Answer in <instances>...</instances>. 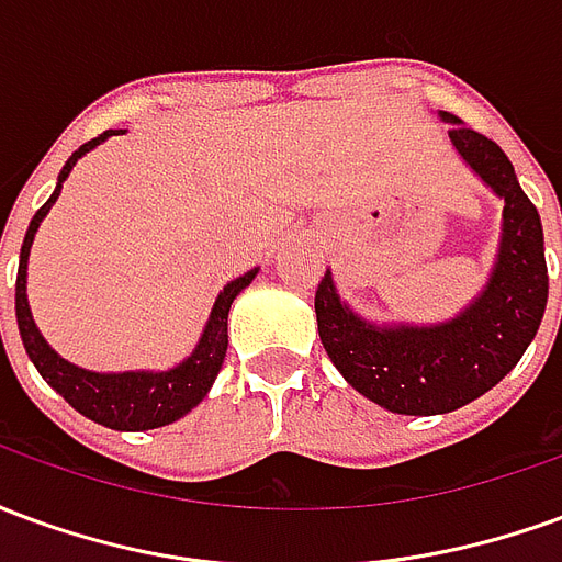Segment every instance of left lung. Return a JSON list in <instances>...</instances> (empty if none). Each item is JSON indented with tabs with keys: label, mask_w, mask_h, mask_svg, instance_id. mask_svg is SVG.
I'll list each match as a JSON object with an SVG mask.
<instances>
[{
	"label": "left lung",
	"mask_w": 562,
	"mask_h": 562,
	"mask_svg": "<svg viewBox=\"0 0 562 562\" xmlns=\"http://www.w3.org/2000/svg\"><path fill=\"white\" fill-rule=\"evenodd\" d=\"M442 120L460 156L506 198L499 261L482 297L436 328L379 330L340 304L328 273L316 289L318 337L334 367L355 391L397 415L451 413L494 389L527 352L548 304L542 220L512 161L458 116Z\"/></svg>",
	"instance_id": "obj_1"
}]
</instances>
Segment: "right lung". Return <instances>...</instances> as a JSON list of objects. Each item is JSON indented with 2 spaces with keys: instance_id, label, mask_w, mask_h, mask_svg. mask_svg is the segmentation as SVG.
<instances>
[{
  "instance_id": "right-lung-1",
  "label": "right lung",
  "mask_w": 562,
  "mask_h": 562,
  "mask_svg": "<svg viewBox=\"0 0 562 562\" xmlns=\"http://www.w3.org/2000/svg\"><path fill=\"white\" fill-rule=\"evenodd\" d=\"M116 132H123V128H108L99 138L87 140L83 147L75 149L71 159L66 161V168L59 171V183H56L54 195L47 198L38 207V213L32 216L23 246H20L14 310H18L20 340L26 346L32 364L38 367V373L50 389L66 397L68 406H75L80 415H87V418H92L95 424H104L111 430H153V427L183 418L192 406L204 401V394L213 385V379H216L222 361H225V352H228V310H232V301L252 282L256 270H249L240 280L228 282L222 289L198 349L186 358L183 364L173 367L168 373H90V370H80V367L63 361L44 342L35 322H32L30 304H26V258H30L32 237L38 232V222L47 216V210L54 207L59 189H63V180L75 168V161L83 153H90L95 144H102L108 135H116Z\"/></svg>"
}]
</instances>
